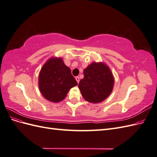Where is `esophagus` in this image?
Here are the masks:
<instances>
[{"instance_id": "34e87169", "label": "esophagus", "mask_w": 157, "mask_h": 157, "mask_svg": "<svg viewBox=\"0 0 157 157\" xmlns=\"http://www.w3.org/2000/svg\"><path fill=\"white\" fill-rule=\"evenodd\" d=\"M75 79H76V80H77V82L78 83L79 81H80V78H79V77H75Z\"/></svg>"}]
</instances>
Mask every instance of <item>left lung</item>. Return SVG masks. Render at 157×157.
<instances>
[{
  "mask_svg": "<svg viewBox=\"0 0 157 157\" xmlns=\"http://www.w3.org/2000/svg\"><path fill=\"white\" fill-rule=\"evenodd\" d=\"M113 84V76L107 66L94 62L84 70V78L80 80L78 88L85 100L97 103L110 95Z\"/></svg>",
  "mask_w": 157,
  "mask_h": 157,
  "instance_id": "8db88e82",
  "label": "left lung"
}]
</instances>
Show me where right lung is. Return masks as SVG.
Instances as JSON below:
<instances>
[{"label": "right lung", "instance_id": "obj_1", "mask_svg": "<svg viewBox=\"0 0 157 157\" xmlns=\"http://www.w3.org/2000/svg\"><path fill=\"white\" fill-rule=\"evenodd\" d=\"M77 85L61 58H52L43 65L39 77L41 94L48 101L57 103L62 101L69 90Z\"/></svg>", "mask_w": 157, "mask_h": 157}]
</instances>
